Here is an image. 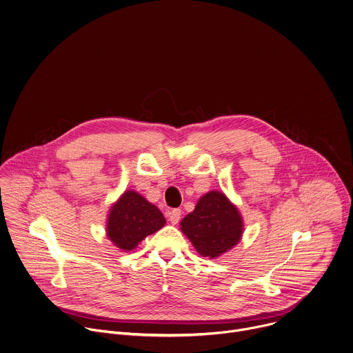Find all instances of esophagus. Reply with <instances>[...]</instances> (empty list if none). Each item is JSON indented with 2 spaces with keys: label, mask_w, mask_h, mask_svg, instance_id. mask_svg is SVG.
Instances as JSON below:
<instances>
[{
  "label": "esophagus",
  "mask_w": 353,
  "mask_h": 353,
  "mask_svg": "<svg viewBox=\"0 0 353 353\" xmlns=\"http://www.w3.org/2000/svg\"><path fill=\"white\" fill-rule=\"evenodd\" d=\"M168 218H170V222L171 223H178L179 222V218H181V210L179 208H174L172 211H170L168 214Z\"/></svg>",
  "instance_id": "obj_1"
}]
</instances>
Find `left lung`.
Here are the masks:
<instances>
[{"label":"left lung","instance_id":"8db88e82","mask_svg":"<svg viewBox=\"0 0 353 353\" xmlns=\"http://www.w3.org/2000/svg\"><path fill=\"white\" fill-rule=\"evenodd\" d=\"M181 229L200 255L212 259L239 243L243 221L226 196L212 190L204 194L194 211L182 219Z\"/></svg>","mask_w":353,"mask_h":353}]
</instances>
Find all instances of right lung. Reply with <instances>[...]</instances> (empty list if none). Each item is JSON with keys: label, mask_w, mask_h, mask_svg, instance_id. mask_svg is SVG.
Instances as JSON below:
<instances>
[{"label": "right lung", "mask_w": 353, "mask_h": 353, "mask_svg": "<svg viewBox=\"0 0 353 353\" xmlns=\"http://www.w3.org/2000/svg\"><path fill=\"white\" fill-rule=\"evenodd\" d=\"M165 223L161 211L134 190L125 192L112 207L108 219V236L121 250L131 251L146 236Z\"/></svg>", "instance_id": "right-lung-1"}]
</instances>
